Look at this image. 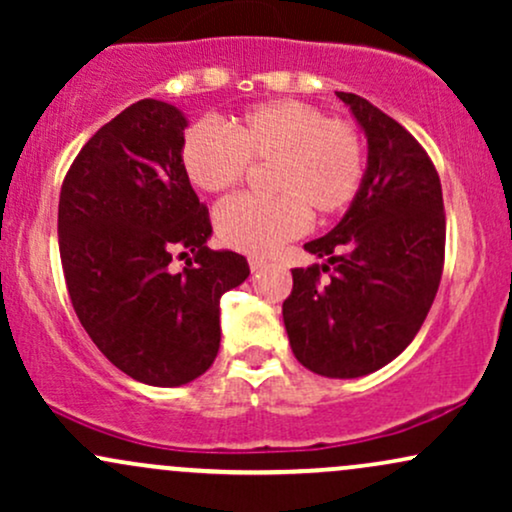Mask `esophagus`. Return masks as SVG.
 <instances>
[{
	"label": "esophagus",
	"mask_w": 512,
	"mask_h": 512,
	"mask_svg": "<svg viewBox=\"0 0 512 512\" xmlns=\"http://www.w3.org/2000/svg\"><path fill=\"white\" fill-rule=\"evenodd\" d=\"M267 267V260L264 257H250V269L252 272H260V269Z\"/></svg>",
	"instance_id": "obj_1"
}]
</instances>
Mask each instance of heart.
Returning a JSON list of instances; mask_svg holds the SVG:
<instances>
[{"instance_id":"b5f03b06","label":"heart","mask_w":512,"mask_h":512,"mask_svg":"<svg viewBox=\"0 0 512 512\" xmlns=\"http://www.w3.org/2000/svg\"><path fill=\"white\" fill-rule=\"evenodd\" d=\"M228 134L211 122L185 132L180 163L202 192H226L245 178L248 163H272V199L236 197L216 211L221 243L248 255H269L308 228V211L339 214L363 182V142L351 125L327 120L301 101L252 105L228 122Z\"/></svg>"}]
</instances>
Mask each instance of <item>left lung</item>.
Here are the masks:
<instances>
[{"mask_svg":"<svg viewBox=\"0 0 512 512\" xmlns=\"http://www.w3.org/2000/svg\"><path fill=\"white\" fill-rule=\"evenodd\" d=\"M337 96L366 134V173L342 221L303 245L325 262L291 269L281 315L301 366L361 378L395 361L424 325L443 274L445 214L421 144L366 98Z\"/></svg>","mask_w":512,"mask_h":512,"instance_id":"obj_1","label":"left lung"}]
</instances>
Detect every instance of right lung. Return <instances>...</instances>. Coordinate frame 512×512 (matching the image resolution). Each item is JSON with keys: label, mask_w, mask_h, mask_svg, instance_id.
<instances>
[{"label": "right lung", "mask_w": 512, "mask_h": 512, "mask_svg": "<svg viewBox=\"0 0 512 512\" xmlns=\"http://www.w3.org/2000/svg\"><path fill=\"white\" fill-rule=\"evenodd\" d=\"M187 117L156 98L129 105L74 158L57 233L74 313L129 378L178 387L219 354V301L248 279L233 250H209L211 223L180 163ZM196 264L170 273L175 254Z\"/></svg>", "instance_id": "obj_1"}]
</instances>
